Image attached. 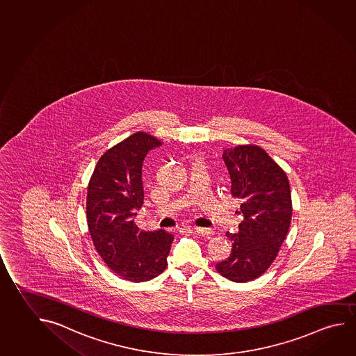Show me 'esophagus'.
I'll return each instance as SVG.
<instances>
[{
  "mask_svg": "<svg viewBox=\"0 0 356 356\" xmlns=\"http://www.w3.org/2000/svg\"><path fill=\"white\" fill-rule=\"evenodd\" d=\"M194 232L198 234L203 235V236H211L214 234V230L209 229V228H200V227H194Z\"/></svg>",
  "mask_w": 356,
  "mask_h": 356,
  "instance_id": "1",
  "label": "esophagus"
}]
</instances>
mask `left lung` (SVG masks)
<instances>
[{"instance_id": "obj_1", "label": "left lung", "mask_w": 356, "mask_h": 356, "mask_svg": "<svg viewBox=\"0 0 356 356\" xmlns=\"http://www.w3.org/2000/svg\"><path fill=\"white\" fill-rule=\"evenodd\" d=\"M233 197L241 200L239 233H227L232 243L228 259L216 266L235 283L259 277L277 258L289 230L291 195L283 169L258 145H236L223 151Z\"/></svg>"}]
</instances>
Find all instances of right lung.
Masks as SVG:
<instances>
[{"label":"right lung","instance_id":"obj_1","mask_svg":"<svg viewBox=\"0 0 356 356\" xmlns=\"http://www.w3.org/2000/svg\"><path fill=\"white\" fill-rule=\"evenodd\" d=\"M161 145L148 133L129 136L104 152L87 189V224L96 250L115 275L133 283L163 273L175 239L164 229L142 232L134 223L145 199L143 161Z\"/></svg>","mask_w":356,"mask_h":356}]
</instances>
